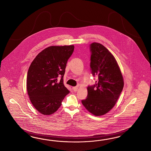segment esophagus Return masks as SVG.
Segmentation results:
<instances>
[{
  "label": "esophagus",
  "instance_id": "esophagus-1",
  "mask_svg": "<svg viewBox=\"0 0 151 151\" xmlns=\"http://www.w3.org/2000/svg\"><path fill=\"white\" fill-rule=\"evenodd\" d=\"M73 89L74 90V92H76L78 89V86H76V87H73Z\"/></svg>",
  "mask_w": 151,
  "mask_h": 151
}]
</instances>
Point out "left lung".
Wrapping results in <instances>:
<instances>
[{
	"label": "left lung",
	"mask_w": 151,
	"mask_h": 151,
	"mask_svg": "<svg viewBox=\"0 0 151 151\" xmlns=\"http://www.w3.org/2000/svg\"><path fill=\"white\" fill-rule=\"evenodd\" d=\"M90 67L93 76H97L96 84L87 87L88 95L82 103L96 116L106 114L114 107L124 86L121 71L114 56L103 45L93 42Z\"/></svg>",
	"instance_id": "1"
}]
</instances>
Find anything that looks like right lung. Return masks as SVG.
Here are the masks:
<instances>
[{
	"mask_svg": "<svg viewBox=\"0 0 151 151\" xmlns=\"http://www.w3.org/2000/svg\"><path fill=\"white\" fill-rule=\"evenodd\" d=\"M74 50V45L51 46L40 52L31 63L27 74V92L33 106L41 114L55 112L69 93L63 83V76Z\"/></svg>",
	"mask_w": 151,
	"mask_h": 151,
	"instance_id": "right-lung-1",
	"label": "right lung"
}]
</instances>
